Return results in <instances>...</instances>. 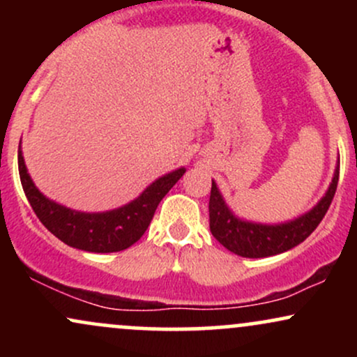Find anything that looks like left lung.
<instances>
[{
    "instance_id": "1",
    "label": "left lung",
    "mask_w": 357,
    "mask_h": 357,
    "mask_svg": "<svg viewBox=\"0 0 357 357\" xmlns=\"http://www.w3.org/2000/svg\"><path fill=\"white\" fill-rule=\"evenodd\" d=\"M339 165L329 190L310 211L298 218L278 225H261L240 220L227 206L216 183L211 181L210 195V230L216 240L230 252L247 258H264L278 255L297 247L321 223L337 190Z\"/></svg>"
}]
</instances>
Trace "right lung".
I'll return each mask as SVG.
<instances>
[{"label": "right lung", "instance_id": "obj_1", "mask_svg": "<svg viewBox=\"0 0 357 357\" xmlns=\"http://www.w3.org/2000/svg\"><path fill=\"white\" fill-rule=\"evenodd\" d=\"M18 171L24 195L35 215L48 231L68 247L93 253H112L129 248L144 235L155 208L181 179L184 167L161 176L142 191L134 202L104 213H84L52 202L43 196L28 174L22 146L18 149Z\"/></svg>", "mask_w": 357, "mask_h": 357}]
</instances>
